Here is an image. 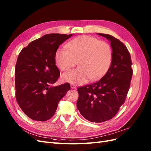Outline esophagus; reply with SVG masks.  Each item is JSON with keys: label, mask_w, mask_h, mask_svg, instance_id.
I'll return each instance as SVG.
<instances>
[{"label": "esophagus", "mask_w": 151, "mask_h": 151, "mask_svg": "<svg viewBox=\"0 0 151 151\" xmlns=\"http://www.w3.org/2000/svg\"><path fill=\"white\" fill-rule=\"evenodd\" d=\"M76 85L74 84H71V88L72 89H75L76 88Z\"/></svg>", "instance_id": "1"}]
</instances>
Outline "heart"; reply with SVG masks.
<instances>
[{
  "label": "heart",
  "instance_id": "b5f03b06",
  "mask_svg": "<svg viewBox=\"0 0 151 151\" xmlns=\"http://www.w3.org/2000/svg\"><path fill=\"white\" fill-rule=\"evenodd\" d=\"M66 49H58L55 59L59 68L65 71L75 66L78 61L80 68L71 70L63 75V79L75 84H83L87 80H96L104 75L111 63L112 52L109 45L97 38L81 35L66 44Z\"/></svg>",
  "mask_w": 151,
  "mask_h": 151
}]
</instances>
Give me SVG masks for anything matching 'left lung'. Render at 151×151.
<instances>
[{
	"instance_id": "8db88e82",
	"label": "left lung",
	"mask_w": 151,
	"mask_h": 151,
	"mask_svg": "<svg viewBox=\"0 0 151 151\" xmlns=\"http://www.w3.org/2000/svg\"><path fill=\"white\" fill-rule=\"evenodd\" d=\"M98 35L111 42V66L100 80L77 89V108L86 119L93 123L104 122L118 113L125 101L133 75L130 54L123 43L108 34Z\"/></svg>"
}]
</instances>
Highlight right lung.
<instances>
[{
	"mask_svg": "<svg viewBox=\"0 0 151 151\" xmlns=\"http://www.w3.org/2000/svg\"><path fill=\"white\" fill-rule=\"evenodd\" d=\"M72 35L47 34L30 42L20 52L15 67L16 99L30 119L44 122L51 118L59 102L70 90L69 83L50 85L60 75L55 65V52Z\"/></svg>",
	"mask_w": 151,
	"mask_h": 151,
	"instance_id": "1",
	"label": "right lung"
}]
</instances>
